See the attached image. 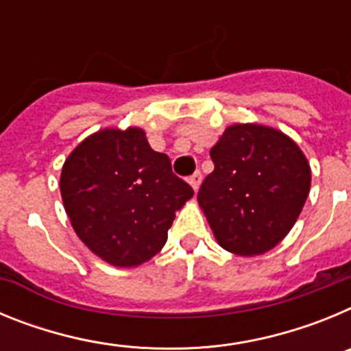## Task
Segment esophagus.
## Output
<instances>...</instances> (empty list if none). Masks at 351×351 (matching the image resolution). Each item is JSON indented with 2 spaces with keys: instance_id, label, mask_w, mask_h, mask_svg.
<instances>
[{
  "instance_id": "obj_1",
  "label": "esophagus",
  "mask_w": 351,
  "mask_h": 351,
  "mask_svg": "<svg viewBox=\"0 0 351 351\" xmlns=\"http://www.w3.org/2000/svg\"><path fill=\"white\" fill-rule=\"evenodd\" d=\"M188 182H190L191 188H193L195 191H198V188H200V184H202V173L195 172L193 176H190V178H188Z\"/></svg>"
}]
</instances>
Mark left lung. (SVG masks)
<instances>
[{"instance_id":"8db88e82","label":"left lung","mask_w":351,"mask_h":351,"mask_svg":"<svg viewBox=\"0 0 351 351\" xmlns=\"http://www.w3.org/2000/svg\"><path fill=\"white\" fill-rule=\"evenodd\" d=\"M214 170L198 206L223 250L267 253L295 225L311 188V167L280 130L256 123L228 126L210 149Z\"/></svg>"}]
</instances>
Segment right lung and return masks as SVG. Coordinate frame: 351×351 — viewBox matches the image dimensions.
I'll return each instance as SVG.
<instances>
[{"instance_id": "obj_1", "label": "right lung", "mask_w": 351, "mask_h": 351, "mask_svg": "<svg viewBox=\"0 0 351 351\" xmlns=\"http://www.w3.org/2000/svg\"><path fill=\"white\" fill-rule=\"evenodd\" d=\"M60 190L80 241L116 267H137L160 253L176 210L193 197L137 126L84 138L64 160Z\"/></svg>"}]
</instances>
